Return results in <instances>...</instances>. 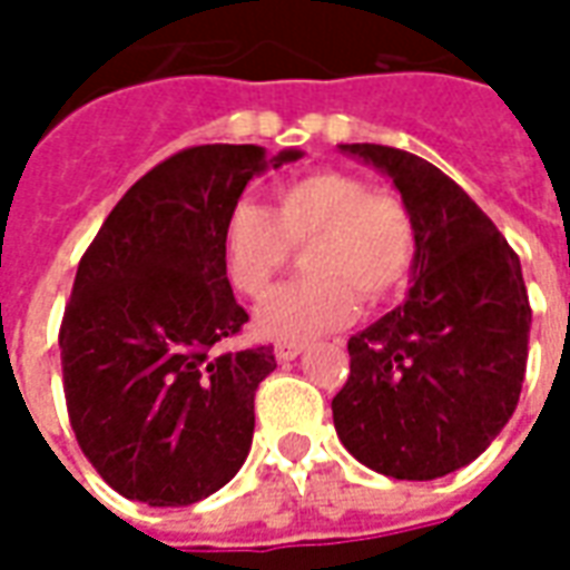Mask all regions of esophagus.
I'll return each instance as SVG.
<instances>
[{
    "label": "esophagus",
    "instance_id": "1",
    "mask_svg": "<svg viewBox=\"0 0 570 570\" xmlns=\"http://www.w3.org/2000/svg\"><path fill=\"white\" fill-rule=\"evenodd\" d=\"M302 342H281V345L274 347V357L281 360V363H289V360H296L302 354Z\"/></svg>",
    "mask_w": 570,
    "mask_h": 570
}]
</instances>
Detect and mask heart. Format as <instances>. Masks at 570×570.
I'll use <instances>...</instances> for the list:
<instances>
[{
    "label": "heart",
    "instance_id": "obj_1",
    "mask_svg": "<svg viewBox=\"0 0 570 570\" xmlns=\"http://www.w3.org/2000/svg\"><path fill=\"white\" fill-rule=\"evenodd\" d=\"M305 247L311 277L277 289L256 317L272 338L330 333L357 314L360 298L382 305L400 296L419 259V225L396 191L335 167L286 179L274 210L240 200L225 219V274L240 296H268Z\"/></svg>",
    "mask_w": 570,
    "mask_h": 570
}]
</instances>
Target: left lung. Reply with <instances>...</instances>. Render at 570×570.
Listing matches in <instances>:
<instances>
[{"mask_svg":"<svg viewBox=\"0 0 570 570\" xmlns=\"http://www.w3.org/2000/svg\"><path fill=\"white\" fill-rule=\"evenodd\" d=\"M342 149L394 179L419 225V259L406 302L347 342L335 430L375 473L445 476L489 449L522 394L531 333L522 265L440 167L379 142Z\"/></svg>","mask_w":570,"mask_h":570,"instance_id":"left-lung-1","label":"left lung"}]
</instances>
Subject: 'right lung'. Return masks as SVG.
Here are the masks:
<instances>
[{"label":"right lung","mask_w":570,"mask_h":570,"mask_svg":"<svg viewBox=\"0 0 570 570\" xmlns=\"http://www.w3.org/2000/svg\"><path fill=\"white\" fill-rule=\"evenodd\" d=\"M259 170V146L176 151L125 191L79 262L60 323L69 424L130 501L188 507L249 452L256 391L277 360L272 345L225 347L249 314L225 274L223 228Z\"/></svg>","instance_id":"1"}]
</instances>
